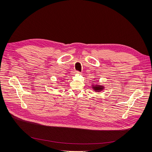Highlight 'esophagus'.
I'll return each instance as SVG.
<instances>
[{
    "label": "esophagus",
    "instance_id": "1",
    "mask_svg": "<svg viewBox=\"0 0 152 152\" xmlns=\"http://www.w3.org/2000/svg\"><path fill=\"white\" fill-rule=\"evenodd\" d=\"M75 73H79V71H75Z\"/></svg>",
    "mask_w": 152,
    "mask_h": 152
}]
</instances>
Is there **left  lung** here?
I'll return each mask as SVG.
<instances>
[{"mask_svg": "<svg viewBox=\"0 0 152 152\" xmlns=\"http://www.w3.org/2000/svg\"><path fill=\"white\" fill-rule=\"evenodd\" d=\"M103 86L100 85H95V86H92V88L95 92H100L102 91L103 89Z\"/></svg>", "mask_w": 152, "mask_h": 152, "instance_id": "1", "label": "left lung"}]
</instances>
